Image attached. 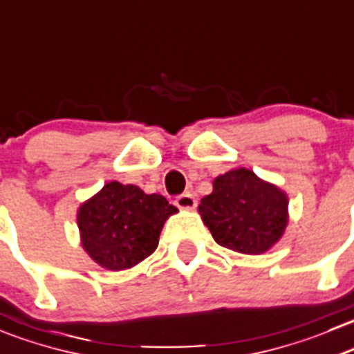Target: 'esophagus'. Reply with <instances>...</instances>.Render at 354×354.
<instances>
[{"label": "esophagus", "mask_w": 354, "mask_h": 354, "mask_svg": "<svg viewBox=\"0 0 354 354\" xmlns=\"http://www.w3.org/2000/svg\"><path fill=\"white\" fill-rule=\"evenodd\" d=\"M176 205L180 209H195L197 207V198L194 194L187 192V194H181L180 197H176Z\"/></svg>", "instance_id": "obj_1"}]
</instances>
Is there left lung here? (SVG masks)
Returning <instances> with one entry per match:
<instances>
[{
  "label": "left lung",
  "mask_w": 354,
  "mask_h": 354,
  "mask_svg": "<svg viewBox=\"0 0 354 354\" xmlns=\"http://www.w3.org/2000/svg\"><path fill=\"white\" fill-rule=\"evenodd\" d=\"M287 207L286 192L239 167L212 181V194L202 198L198 212L219 245L263 254L282 239L289 221Z\"/></svg>",
  "instance_id": "8db88e82"
}]
</instances>
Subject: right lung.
<instances>
[{
  "label": "right lung",
  "mask_w": 354,
  "mask_h": 354,
  "mask_svg": "<svg viewBox=\"0 0 354 354\" xmlns=\"http://www.w3.org/2000/svg\"><path fill=\"white\" fill-rule=\"evenodd\" d=\"M174 212L162 195L111 181L79 207L81 243L102 268H133L157 249L164 223Z\"/></svg>",
  "instance_id": "obj_1"
}]
</instances>
